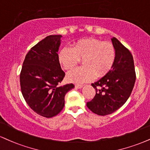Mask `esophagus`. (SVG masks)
Wrapping results in <instances>:
<instances>
[{"instance_id": "esophagus-1", "label": "esophagus", "mask_w": 150, "mask_h": 150, "mask_svg": "<svg viewBox=\"0 0 150 150\" xmlns=\"http://www.w3.org/2000/svg\"><path fill=\"white\" fill-rule=\"evenodd\" d=\"M82 84H75V87H76L77 89H81V88H82Z\"/></svg>"}]
</instances>
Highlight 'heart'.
<instances>
[{
  "label": "heart",
  "mask_w": 150,
  "mask_h": 150,
  "mask_svg": "<svg viewBox=\"0 0 150 150\" xmlns=\"http://www.w3.org/2000/svg\"><path fill=\"white\" fill-rule=\"evenodd\" d=\"M83 59V66L69 72L70 82L82 84L103 76L111 69L115 59V50L110 42L95 38L83 39L73 47H63L59 53V61L64 69H73Z\"/></svg>",
  "instance_id": "b5f03b06"
}]
</instances>
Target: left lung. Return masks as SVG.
<instances>
[{"label": "left lung", "instance_id": "left-lung-1", "mask_svg": "<svg viewBox=\"0 0 150 150\" xmlns=\"http://www.w3.org/2000/svg\"><path fill=\"white\" fill-rule=\"evenodd\" d=\"M111 40L115 50L114 64L102 78L91 84L96 95L86 103L90 110L101 116L112 114L122 107L129 98L136 82L132 54L116 38H112Z\"/></svg>", "mask_w": 150, "mask_h": 150}]
</instances>
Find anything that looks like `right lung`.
Wrapping results in <instances>:
<instances>
[{"label": "right lung", "instance_id": "add662e5", "mask_svg": "<svg viewBox=\"0 0 150 150\" xmlns=\"http://www.w3.org/2000/svg\"><path fill=\"white\" fill-rule=\"evenodd\" d=\"M62 35H50L28 52L20 73V85L25 100L34 112L50 118L64 107L65 95L73 84L59 86L65 77L59 61Z\"/></svg>", "mask_w": 150, "mask_h": 150}]
</instances>
